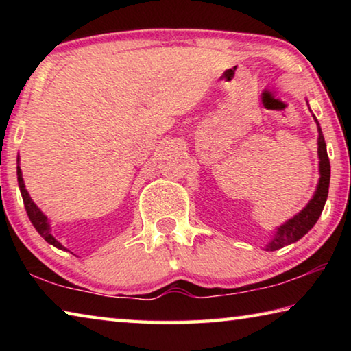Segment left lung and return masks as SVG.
<instances>
[{"label": "left lung", "instance_id": "1", "mask_svg": "<svg viewBox=\"0 0 351 351\" xmlns=\"http://www.w3.org/2000/svg\"><path fill=\"white\" fill-rule=\"evenodd\" d=\"M308 104V102H306ZM314 122L317 125V156H319V182L314 192L313 198L310 199L304 209H302L297 215H294L288 221H285L282 226H278L272 237L271 241L265 246V251H277V249L285 247L300 240L302 237L308 234L314 224L317 223L320 213L324 210L325 201L328 198V187H330V159L326 154V144L322 134V128H320L316 116L313 114Z\"/></svg>", "mask_w": 351, "mask_h": 351}]
</instances>
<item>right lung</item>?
Masks as SVG:
<instances>
[{"mask_svg":"<svg viewBox=\"0 0 351 351\" xmlns=\"http://www.w3.org/2000/svg\"><path fill=\"white\" fill-rule=\"evenodd\" d=\"M16 178H19V187H20V192L23 197V203H25V207H26L27 217H29V219H31V223L34 224V228L37 229V232L43 237V239L49 243V245L56 246L57 249H62V251H69V249L64 247L62 243L51 234L49 219H47L45 213L38 209V206L34 203L31 195H29V192L26 190L25 180H23V171L20 169V156H19V165H16Z\"/></svg>","mask_w":351,"mask_h":351,"instance_id":"1","label":"right lung"}]
</instances>
